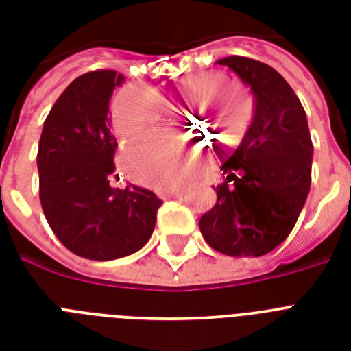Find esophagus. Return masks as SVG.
Wrapping results in <instances>:
<instances>
[{
	"label": "esophagus",
	"mask_w": 351,
	"mask_h": 351,
	"mask_svg": "<svg viewBox=\"0 0 351 351\" xmlns=\"http://www.w3.org/2000/svg\"><path fill=\"white\" fill-rule=\"evenodd\" d=\"M184 197V187H173V189H164L160 191V198H180Z\"/></svg>",
	"instance_id": "34e87169"
}]
</instances>
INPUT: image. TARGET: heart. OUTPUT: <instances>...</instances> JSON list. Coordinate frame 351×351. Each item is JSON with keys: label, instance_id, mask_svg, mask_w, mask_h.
Segmentation results:
<instances>
[{"label": "heart", "instance_id": "1", "mask_svg": "<svg viewBox=\"0 0 351 351\" xmlns=\"http://www.w3.org/2000/svg\"><path fill=\"white\" fill-rule=\"evenodd\" d=\"M222 76L217 73H193L176 80L173 87V100L189 104L204 95L197 106L215 107L230 93L217 85ZM215 89L213 90V87ZM164 109L151 93L140 87H127L112 104V129L123 142H136L151 136L158 129ZM193 118V117H191ZM198 120V118H197ZM250 114L244 107L231 98L224 100L215 111V127L224 134L222 142L228 145L239 143L244 138ZM127 167L134 178L151 186H167L175 180L182 167V153L176 145H143L132 147L125 154Z\"/></svg>", "mask_w": 351, "mask_h": 351}]
</instances>
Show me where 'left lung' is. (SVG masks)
Returning a JSON list of instances; mask_svg holds the SVG:
<instances>
[{"mask_svg":"<svg viewBox=\"0 0 351 351\" xmlns=\"http://www.w3.org/2000/svg\"><path fill=\"white\" fill-rule=\"evenodd\" d=\"M228 65L255 96V112L242 142L220 169L217 204L202 215L200 231L213 250L261 256L291 233L311 186V143L304 107L273 67L230 56Z\"/></svg>","mask_w":351,"mask_h":351,"instance_id":"1","label":"left lung"}]
</instances>
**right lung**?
<instances>
[{
	"instance_id": "obj_1",
	"label": "right lung",
	"mask_w": 351,
	"mask_h": 351,
	"mask_svg": "<svg viewBox=\"0 0 351 351\" xmlns=\"http://www.w3.org/2000/svg\"><path fill=\"white\" fill-rule=\"evenodd\" d=\"M123 82L117 71L78 76L52 106L38 147L47 222L69 251L90 261H114L143 247L162 206L149 189L109 184L118 145L109 101Z\"/></svg>"
}]
</instances>
